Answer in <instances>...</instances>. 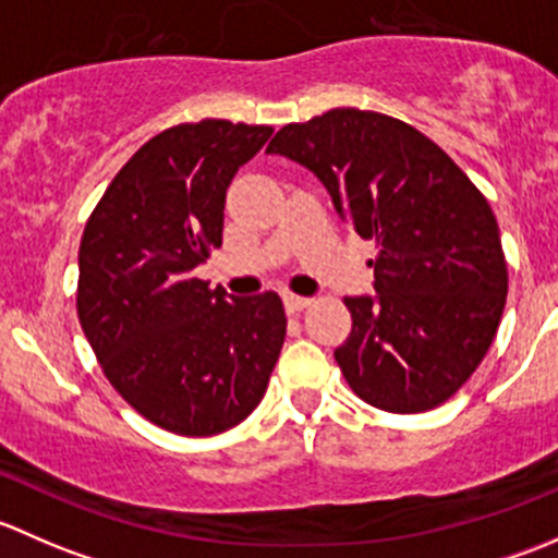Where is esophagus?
<instances>
[{"label":"esophagus","mask_w":558,"mask_h":558,"mask_svg":"<svg viewBox=\"0 0 558 558\" xmlns=\"http://www.w3.org/2000/svg\"><path fill=\"white\" fill-rule=\"evenodd\" d=\"M283 302H286V311L289 313H300L311 305V300H307V296H300V294H283Z\"/></svg>","instance_id":"esophagus-1"}]
</instances>
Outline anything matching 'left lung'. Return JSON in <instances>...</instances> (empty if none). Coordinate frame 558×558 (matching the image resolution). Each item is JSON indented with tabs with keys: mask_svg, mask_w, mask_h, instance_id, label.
<instances>
[{
	"mask_svg": "<svg viewBox=\"0 0 558 558\" xmlns=\"http://www.w3.org/2000/svg\"><path fill=\"white\" fill-rule=\"evenodd\" d=\"M267 154L311 170L342 221L378 245L375 294L345 296L353 329L335 351L353 393L388 413L453 397L486 356L508 296L486 196L418 129L356 107L289 123Z\"/></svg>",
	"mask_w": 558,
	"mask_h": 558,
	"instance_id": "obj_1",
	"label": "left lung"
}]
</instances>
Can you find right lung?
Instances as JSON below:
<instances>
[{
  "label": "right lung",
  "mask_w": 558,
  "mask_h": 558,
  "mask_svg": "<svg viewBox=\"0 0 558 558\" xmlns=\"http://www.w3.org/2000/svg\"><path fill=\"white\" fill-rule=\"evenodd\" d=\"M272 129L207 118L143 145L107 185L77 253V318L112 388L161 429L210 437L262 402L286 340L275 291L194 278L223 243L227 189Z\"/></svg>",
  "instance_id": "obj_1"
}]
</instances>
